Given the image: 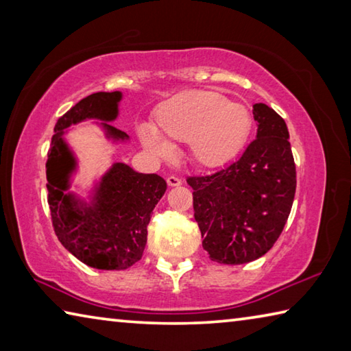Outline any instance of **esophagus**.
<instances>
[{"label": "esophagus", "instance_id": "esophagus-1", "mask_svg": "<svg viewBox=\"0 0 351 351\" xmlns=\"http://www.w3.org/2000/svg\"><path fill=\"white\" fill-rule=\"evenodd\" d=\"M167 184L170 187H176V186H181V180L176 176H167Z\"/></svg>", "mask_w": 351, "mask_h": 351}]
</instances>
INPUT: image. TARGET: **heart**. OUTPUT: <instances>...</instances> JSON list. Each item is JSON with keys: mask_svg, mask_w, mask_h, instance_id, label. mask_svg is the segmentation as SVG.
I'll return each mask as SVG.
<instances>
[{"mask_svg": "<svg viewBox=\"0 0 351 351\" xmlns=\"http://www.w3.org/2000/svg\"><path fill=\"white\" fill-rule=\"evenodd\" d=\"M247 106L229 102L221 93L190 90L175 94L153 112V128L139 139L156 156H170L169 142H187L192 161L204 169L228 164L245 148L252 132Z\"/></svg>", "mask_w": 351, "mask_h": 351, "instance_id": "b5f03b06", "label": "heart"}]
</instances>
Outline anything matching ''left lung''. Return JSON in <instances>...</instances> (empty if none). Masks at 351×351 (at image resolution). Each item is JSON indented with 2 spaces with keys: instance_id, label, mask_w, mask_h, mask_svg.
<instances>
[{
  "instance_id": "1",
  "label": "left lung",
  "mask_w": 351,
  "mask_h": 351,
  "mask_svg": "<svg viewBox=\"0 0 351 351\" xmlns=\"http://www.w3.org/2000/svg\"><path fill=\"white\" fill-rule=\"evenodd\" d=\"M257 138L228 167L189 176L193 212L209 258L243 265L274 246L295 193V164L283 117L265 104L254 105Z\"/></svg>"
}]
</instances>
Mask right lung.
I'll return each instance as SVG.
<instances>
[{"label": "right lung", "mask_w": 351, "mask_h": 351, "mask_svg": "<svg viewBox=\"0 0 351 351\" xmlns=\"http://www.w3.org/2000/svg\"><path fill=\"white\" fill-rule=\"evenodd\" d=\"M121 97L119 91L94 93L64 112L54 127L46 161L47 204L58 241L85 265L106 271L127 269L141 260L147 226L167 184L156 173H138L117 162L104 176L94 204L79 206L73 195L64 193L75 162L62 134L64 128L85 119H116ZM104 125L112 138H128L110 123Z\"/></svg>", "instance_id": "obj_1"}]
</instances>
